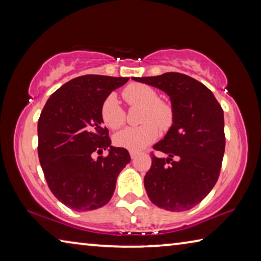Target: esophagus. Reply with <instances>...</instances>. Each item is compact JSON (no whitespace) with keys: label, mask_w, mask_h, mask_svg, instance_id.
<instances>
[{"label":"esophagus","mask_w":261,"mask_h":261,"mask_svg":"<svg viewBox=\"0 0 261 261\" xmlns=\"http://www.w3.org/2000/svg\"><path fill=\"white\" fill-rule=\"evenodd\" d=\"M130 156H131V159H136L137 156H138V152L130 151Z\"/></svg>","instance_id":"obj_1"}]
</instances>
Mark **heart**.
Returning a JSON list of instances; mask_svg holds the SVG:
<instances>
[{
	"label": "heart",
	"mask_w": 261,
	"mask_h": 261,
	"mask_svg": "<svg viewBox=\"0 0 261 261\" xmlns=\"http://www.w3.org/2000/svg\"><path fill=\"white\" fill-rule=\"evenodd\" d=\"M123 99L131 107H143L138 127H126L115 135L114 141L118 147L130 151H140L158 138L159 129H169L174 123V109L166 101L160 100V95L153 87L145 84H131L122 92ZM101 117L106 125L112 130H117L124 125L126 113L120 101L114 94L107 96L101 106Z\"/></svg>",
	"instance_id": "heart-1"
}]
</instances>
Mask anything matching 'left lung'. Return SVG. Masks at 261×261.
Returning a JSON list of instances; mask_svg holds the SVG:
<instances>
[{"label":"left lung","mask_w":261,"mask_h":261,"mask_svg":"<svg viewBox=\"0 0 261 261\" xmlns=\"http://www.w3.org/2000/svg\"><path fill=\"white\" fill-rule=\"evenodd\" d=\"M170 96L174 123L165 138L153 146L152 166L144 178L154 205L171 212L192 208L218 182L226 146L223 110L212 91L192 77L167 72L134 77Z\"/></svg>","instance_id":"left-lung-1"}]
</instances>
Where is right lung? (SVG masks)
<instances>
[{
	"instance_id": "obj_1",
	"label": "right lung",
	"mask_w": 261,
	"mask_h": 261,
	"mask_svg": "<svg viewBox=\"0 0 261 261\" xmlns=\"http://www.w3.org/2000/svg\"><path fill=\"white\" fill-rule=\"evenodd\" d=\"M129 78L85 74L50 95L38 121V154L48 188L62 204L78 212L108 204L123 168L131 161L125 148L110 146L101 106ZM110 148L107 157L94 152Z\"/></svg>"
}]
</instances>
